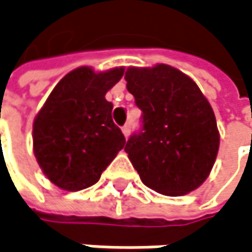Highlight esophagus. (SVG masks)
<instances>
[{
	"instance_id": "1",
	"label": "esophagus",
	"mask_w": 252,
	"mask_h": 252,
	"mask_svg": "<svg viewBox=\"0 0 252 252\" xmlns=\"http://www.w3.org/2000/svg\"><path fill=\"white\" fill-rule=\"evenodd\" d=\"M122 132H123L125 138H127V136L130 135V126H129V125H125V126L122 127Z\"/></svg>"
}]
</instances>
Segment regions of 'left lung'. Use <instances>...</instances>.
Returning a JSON list of instances; mask_svg holds the SVG:
<instances>
[{"label":"left lung","instance_id":"8db88e82","mask_svg":"<svg viewBox=\"0 0 252 252\" xmlns=\"http://www.w3.org/2000/svg\"><path fill=\"white\" fill-rule=\"evenodd\" d=\"M126 87L142 110V130L125 151L142 183L165 196L203 184L219 151L216 117L197 84L165 63L127 68Z\"/></svg>","mask_w":252,"mask_h":252}]
</instances>
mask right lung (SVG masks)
Returning <instances> with one entry per match:
<instances>
[{"label": "right lung", "mask_w": 252, "mask_h": 252, "mask_svg": "<svg viewBox=\"0 0 252 252\" xmlns=\"http://www.w3.org/2000/svg\"><path fill=\"white\" fill-rule=\"evenodd\" d=\"M125 68L79 66L61 79L33 122V151L43 174L62 190L95 184L126 139L113 123L106 93Z\"/></svg>", "instance_id": "right-lung-1"}]
</instances>
